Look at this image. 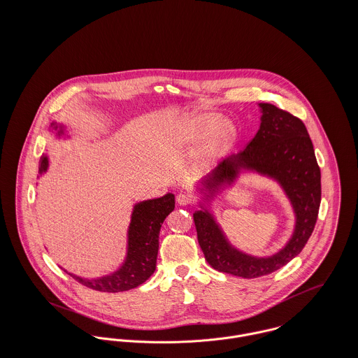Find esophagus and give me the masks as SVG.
<instances>
[{
  "instance_id": "obj_1",
  "label": "esophagus",
  "mask_w": 358,
  "mask_h": 358,
  "mask_svg": "<svg viewBox=\"0 0 358 358\" xmlns=\"http://www.w3.org/2000/svg\"><path fill=\"white\" fill-rule=\"evenodd\" d=\"M176 203L180 205V206H185V205H189L192 203V197L186 193H179L178 197H176Z\"/></svg>"
}]
</instances>
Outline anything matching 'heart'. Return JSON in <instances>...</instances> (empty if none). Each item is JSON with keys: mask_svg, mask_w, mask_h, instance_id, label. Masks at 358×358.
Returning <instances> with one entry per match:
<instances>
[{"mask_svg": "<svg viewBox=\"0 0 358 358\" xmlns=\"http://www.w3.org/2000/svg\"><path fill=\"white\" fill-rule=\"evenodd\" d=\"M200 140L194 152L197 168H208L230 152L240 141L238 127L224 120L222 114L209 110H194L180 122L178 143L180 146L193 145Z\"/></svg>", "mask_w": 358, "mask_h": 358, "instance_id": "b5f03b06", "label": "heart"}]
</instances>
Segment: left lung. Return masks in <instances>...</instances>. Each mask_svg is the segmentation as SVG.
Instances as JSON below:
<instances>
[{"instance_id":"8db88e82","label":"left lung","mask_w":358,"mask_h":358,"mask_svg":"<svg viewBox=\"0 0 358 358\" xmlns=\"http://www.w3.org/2000/svg\"><path fill=\"white\" fill-rule=\"evenodd\" d=\"M257 107L260 125L244 152L229 155L194 186L200 209L193 217L205 260L217 271L243 278L267 275L299 255L314 230L321 203V172L305 124L274 104L257 103ZM244 173L275 181L293 208V234L273 256H251L234 248L214 216L215 199Z\"/></svg>"}]
</instances>
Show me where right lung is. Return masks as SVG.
<instances>
[{
    "instance_id": "1",
    "label": "right lung",
    "mask_w": 358,
    "mask_h": 358,
    "mask_svg": "<svg viewBox=\"0 0 358 358\" xmlns=\"http://www.w3.org/2000/svg\"><path fill=\"white\" fill-rule=\"evenodd\" d=\"M50 131L56 139H70L67 125L52 121ZM50 168L48 155H43L38 166V178ZM175 208V196L166 193L162 197L136 203L132 208L127 233V254L120 267L102 277L85 278L63 270L83 285L102 292H122L143 284L154 271L158 254V236L165 217Z\"/></svg>"
}]
</instances>
